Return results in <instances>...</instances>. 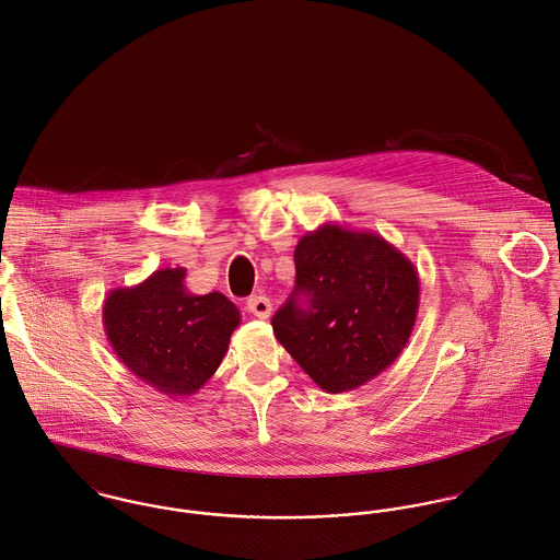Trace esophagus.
I'll return each instance as SVG.
<instances>
[{"label": "esophagus", "mask_w": 560, "mask_h": 560, "mask_svg": "<svg viewBox=\"0 0 560 560\" xmlns=\"http://www.w3.org/2000/svg\"><path fill=\"white\" fill-rule=\"evenodd\" d=\"M248 312H253L256 318H269L271 316V302L267 300V298H262V295H253L250 300H248Z\"/></svg>", "instance_id": "esophagus-1"}]
</instances>
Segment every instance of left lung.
Listing matches in <instances>:
<instances>
[{
	"label": "left lung",
	"mask_w": 560,
	"mask_h": 560,
	"mask_svg": "<svg viewBox=\"0 0 560 560\" xmlns=\"http://www.w3.org/2000/svg\"><path fill=\"white\" fill-rule=\"evenodd\" d=\"M417 310L419 273L408 256L376 233L327 222L298 242L295 291L271 327L323 392L342 394L398 359Z\"/></svg>",
	"instance_id": "8db88e82"
}]
</instances>
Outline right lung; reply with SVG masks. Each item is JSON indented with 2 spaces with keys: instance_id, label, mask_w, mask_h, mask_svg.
Instances as JSON below:
<instances>
[{
  "instance_id": "add662e5",
  "label": "right lung",
  "mask_w": 560,
  "mask_h": 560,
  "mask_svg": "<svg viewBox=\"0 0 560 560\" xmlns=\"http://www.w3.org/2000/svg\"><path fill=\"white\" fill-rule=\"evenodd\" d=\"M184 278V267L155 269L135 287L108 291L102 304L113 353L168 398L195 396L203 387L242 323L229 298L218 291L195 295Z\"/></svg>"
}]
</instances>
